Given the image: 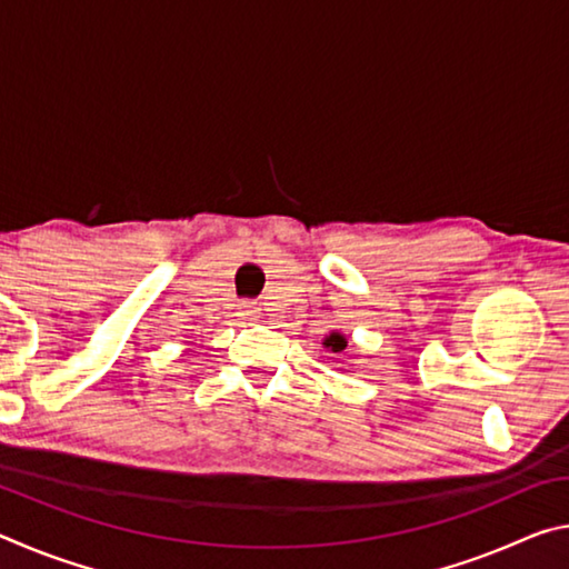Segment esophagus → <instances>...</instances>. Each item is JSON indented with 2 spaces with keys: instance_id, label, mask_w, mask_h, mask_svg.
Here are the masks:
<instances>
[{
  "instance_id": "esophagus-1",
  "label": "esophagus",
  "mask_w": 569,
  "mask_h": 569,
  "mask_svg": "<svg viewBox=\"0 0 569 569\" xmlns=\"http://www.w3.org/2000/svg\"><path fill=\"white\" fill-rule=\"evenodd\" d=\"M238 316H240V319H243V321L258 319V306H256V301H243V303H240Z\"/></svg>"
}]
</instances>
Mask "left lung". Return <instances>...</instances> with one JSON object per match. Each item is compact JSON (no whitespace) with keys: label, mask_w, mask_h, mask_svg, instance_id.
<instances>
[{"label":"left lung","mask_w":569,"mask_h":569,"mask_svg":"<svg viewBox=\"0 0 569 569\" xmlns=\"http://www.w3.org/2000/svg\"><path fill=\"white\" fill-rule=\"evenodd\" d=\"M323 346L326 349H331L333 353H341L346 346H349V341H346V336L343 333H339V331H333V333H329L323 339Z\"/></svg>","instance_id":"8db88e82"}]
</instances>
